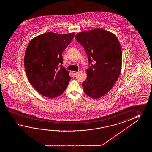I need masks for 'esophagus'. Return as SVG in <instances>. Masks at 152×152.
Here are the masks:
<instances>
[{
	"label": "esophagus",
	"mask_w": 152,
	"mask_h": 152,
	"mask_svg": "<svg viewBox=\"0 0 152 152\" xmlns=\"http://www.w3.org/2000/svg\"><path fill=\"white\" fill-rule=\"evenodd\" d=\"M77 73H78V72H75V71H72V74L74 76H75V75H76Z\"/></svg>",
	"instance_id": "esophagus-1"
}]
</instances>
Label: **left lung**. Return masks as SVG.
<instances>
[{
    "label": "left lung",
    "instance_id": "1",
    "mask_svg": "<svg viewBox=\"0 0 152 152\" xmlns=\"http://www.w3.org/2000/svg\"><path fill=\"white\" fill-rule=\"evenodd\" d=\"M75 39L84 48L91 64L82 83L85 93L95 99L102 97L112 89L121 71L119 41L113 33L100 28L78 33Z\"/></svg>",
    "mask_w": 152,
    "mask_h": 152
}]
</instances>
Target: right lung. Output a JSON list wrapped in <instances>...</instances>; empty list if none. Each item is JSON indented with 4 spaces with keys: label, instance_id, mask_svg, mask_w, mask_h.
Masks as SVG:
<instances>
[{
    "label": "right lung",
    "instance_id": "1",
    "mask_svg": "<svg viewBox=\"0 0 152 152\" xmlns=\"http://www.w3.org/2000/svg\"><path fill=\"white\" fill-rule=\"evenodd\" d=\"M74 35L50 32L34 37L28 43L24 60L25 72L31 84L43 96L57 97L67 87L69 72L60 65L62 52Z\"/></svg>",
    "mask_w": 152,
    "mask_h": 152
}]
</instances>
